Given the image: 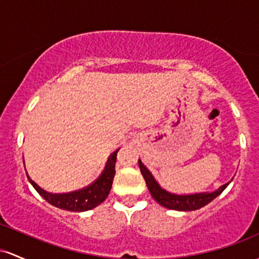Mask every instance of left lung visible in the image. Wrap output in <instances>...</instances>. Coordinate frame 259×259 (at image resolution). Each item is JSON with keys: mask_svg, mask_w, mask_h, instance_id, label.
<instances>
[{"mask_svg": "<svg viewBox=\"0 0 259 259\" xmlns=\"http://www.w3.org/2000/svg\"><path fill=\"white\" fill-rule=\"evenodd\" d=\"M139 168L143 175L145 184L148 186L150 194L159 204L167 209H172V210H181V211H191L197 210V209L204 207L208 203H210L214 198H217L220 193L228 187L230 182L223 185L222 187L218 188L214 192H203V193H194V194H175L167 192L166 190L160 187V185L155 181L154 176L152 175L149 170L144 166L141 159L138 160Z\"/></svg>", "mask_w": 259, "mask_h": 259, "instance_id": "obj_1", "label": "left lung"}]
</instances>
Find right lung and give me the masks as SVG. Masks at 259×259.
I'll list each match as a JSON object with an SVG mask.
<instances>
[{
  "label": "right lung",
  "instance_id": "add662e5",
  "mask_svg": "<svg viewBox=\"0 0 259 259\" xmlns=\"http://www.w3.org/2000/svg\"><path fill=\"white\" fill-rule=\"evenodd\" d=\"M118 149L116 150L109 156L106 162V166L101 175L95 180L93 184H91L82 190L73 191V192L68 193H50L48 191L42 190L40 186H37L30 177L28 176L29 182L33 185L36 192L42 197L46 202L50 203L54 207L63 209V210L69 211H85L91 210V209L98 207L99 204L106 199L109 196L110 190L112 186V180L115 176V164H116V156H117Z\"/></svg>",
  "mask_w": 259,
  "mask_h": 259
}]
</instances>
